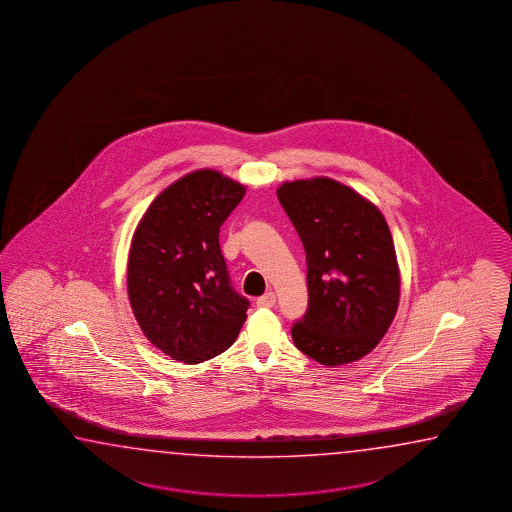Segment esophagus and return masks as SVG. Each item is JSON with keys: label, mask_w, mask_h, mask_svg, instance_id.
Wrapping results in <instances>:
<instances>
[{"label": "esophagus", "mask_w": 512, "mask_h": 512, "mask_svg": "<svg viewBox=\"0 0 512 512\" xmlns=\"http://www.w3.org/2000/svg\"><path fill=\"white\" fill-rule=\"evenodd\" d=\"M274 303H276V294L274 292H267V294H263L261 298L256 300V305L261 307V309H271V307H274Z\"/></svg>", "instance_id": "34e87169"}]
</instances>
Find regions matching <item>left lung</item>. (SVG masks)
Segmentation results:
<instances>
[{
    "mask_svg": "<svg viewBox=\"0 0 512 512\" xmlns=\"http://www.w3.org/2000/svg\"><path fill=\"white\" fill-rule=\"evenodd\" d=\"M307 256L309 307L292 340L323 365L360 360L385 336L400 300L389 225L371 201L329 178L276 191Z\"/></svg>",
    "mask_w": 512,
    "mask_h": 512,
    "instance_id": "8db88e82",
    "label": "left lung"
}]
</instances>
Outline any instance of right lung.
Segmentation results:
<instances>
[{
    "instance_id": "add662e5",
    "label": "right lung",
    "mask_w": 512,
    "mask_h": 512,
    "mask_svg": "<svg viewBox=\"0 0 512 512\" xmlns=\"http://www.w3.org/2000/svg\"><path fill=\"white\" fill-rule=\"evenodd\" d=\"M245 187L196 171L152 201L132 238L127 291L141 331L171 358L211 360L231 347L251 301L232 287L220 229Z\"/></svg>"
}]
</instances>
